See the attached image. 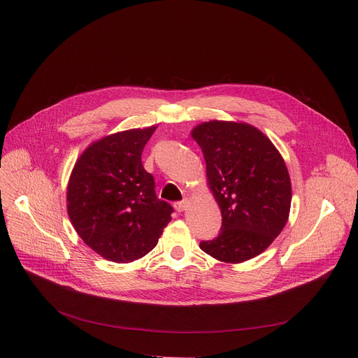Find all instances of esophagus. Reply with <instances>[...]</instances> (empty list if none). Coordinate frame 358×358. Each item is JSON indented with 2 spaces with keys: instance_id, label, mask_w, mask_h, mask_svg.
<instances>
[{
  "instance_id": "obj_1",
  "label": "esophagus",
  "mask_w": 358,
  "mask_h": 358,
  "mask_svg": "<svg viewBox=\"0 0 358 358\" xmlns=\"http://www.w3.org/2000/svg\"><path fill=\"white\" fill-rule=\"evenodd\" d=\"M174 208L177 212H184L187 208H189V200H181V201H177L174 203Z\"/></svg>"
}]
</instances>
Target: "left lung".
Here are the masks:
<instances>
[{
    "instance_id": "obj_1",
    "label": "left lung",
    "mask_w": 358,
    "mask_h": 358,
    "mask_svg": "<svg viewBox=\"0 0 358 358\" xmlns=\"http://www.w3.org/2000/svg\"><path fill=\"white\" fill-rule=\"evenodd\" d=\"M222 213L217 238L201 241L213 258L238 264L266 251L286 227L292 182L273 142L248 123L212 120L192 130Z\"/></svg>"
}]
</instances>
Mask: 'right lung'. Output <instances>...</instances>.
Listing matches in <instances>:
<instances>
[{
  "label": "right lung",
  "mask_w": 358,
  "mask_h": 358,
  "mask_svg": "<svg viewBox=\"0 0 358 358\" xmlns=\"http://www.w3.org/2000/svg\"><path fill=\"white\" fill-rule=\"evenodd\" d=\"M157 126L117 131L92 142L75 162L66 189L73 229L113 262H131L152 251L174 209L155 194L142 150Z\"/></svg>",
  "instance_id": "obj_1"
}]
</instances>
